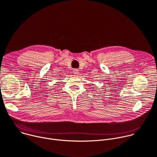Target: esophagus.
I'll return each mask as SVG.
<instances>
[{
	"label": "esophagus",
	"mask_w": 157,
	"mask_h": 157,
	"mask_svg": "<svg viewBox=\"0 0 157 157\" xmlns=\"http://www.w3.org/2000/svg\"><path fill=\"white\" fill-rule=\"evenodd\" d=\"M73 74L74 75H78L79 74V70H78V69H75V70H73Z\"/></svg>",
	"instance_id": "1"
}]
</instances>
